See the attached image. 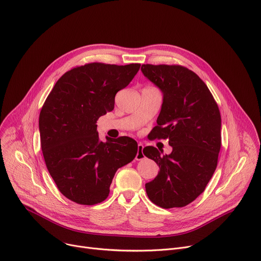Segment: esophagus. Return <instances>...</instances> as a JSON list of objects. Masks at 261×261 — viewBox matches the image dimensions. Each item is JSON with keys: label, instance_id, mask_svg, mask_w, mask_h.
<instances>
[{"label": "esophagus", "instance_id": "34e87169", "mask_svg": "<svg viewBox=\"0 0 261 261\" xmlns=\"http://www.w3.org/2000/svg\"><path fill=\"white\" fill-rule=\"evenodd\" d=\"M143 149H144V146L142 144L137 145V153H136V156H135L136 161H142L145 158V155L143 153Z\"/></svg>", "mask_w": 261, "mask_h": 261}]
</instances>
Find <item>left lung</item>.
I'll use <instances>...</instances> for the list:
<instances>
[{"label": "left lung", "instance_id": "obj_1", "mask_svg": "<svg viewBox=\"0 0 261 261\" xmlns=\"http://www.w3.org/2000/svg\"><path fill=\"white\" fill-rule=\"evenodd\" d=\"M142 72L163 92L151 138H168L172 147L169 155L152 146L144 148L160 167L158 176L146 184V192L164 209L181 207L203 192L214 174L221 146L220 112L206 85L188 68L146 64Z\"/></svg>", "mask_w": 261, "mask_h": 261}]
</instances>
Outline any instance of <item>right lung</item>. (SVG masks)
Instances as JSON below:
<instances>
[{
	"label": "right lung",
	"instance_id": "right-lung-1",
	"mask_svg": "<svg viewBox=\"0 0 261 261\" xmlns=\"http://www.w3.org/2000/svg\"><path fill=\"white\" fill-rule=\"evenodd\" d=\"M140 67L86 64L63 74L47 96L39 118L41 147L51 177L68 199L86 205L103 201L117 169L136 156L131 137L99 141L96 120L113 110L115 94Z\"/></svg>",
	"mask_w": 261,
	"mask_h": 261
}]
</instances>
